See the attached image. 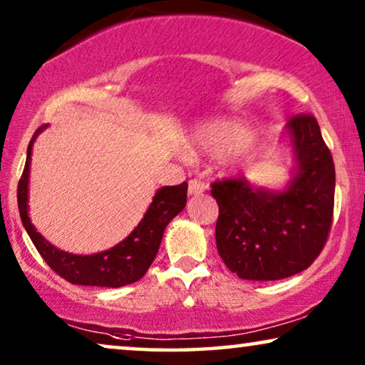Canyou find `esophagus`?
I'll use <instances>...</instances> for the list:
<instances>
[{"instance_id": "esophagus-1", "label": "esophagus", "mask_w": 365, "mask_h": 365, "mask_svg": "<svg viewBox=\"0 0 365 365\" xmlns=\"http://www.w3.org/2000/svg\"><path fill=\"white\" fill-rule=\"evenodd\" d=\"M187 191L191 196H197V194H202L206 191V184H204L201 179H191V181H189Z\"/></svg>"}]
</instances>
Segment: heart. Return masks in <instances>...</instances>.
I'll return each instance as SVG.
<instances>
[{
  "label": "heart",
  "instance_id": "b5f03b06",
  "mask_svg": "<svg viewBox=\"0 0 365 365\" xmlns=\"http://www.w3.org/2000/svg\"><path fill=\"white\" fill-rule=\"evenodd\" d=\"M251 128L234 118H221L201 126L192 138L194 151L212 158L227 156L234 163H247L254 158Z\"/></svg>",
  "mask_w": 365,
  "mask_h": 365
}]
</instances>
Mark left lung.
<instances>
[{"instance_id":"left-lung-1","label":"left lung","mask_w":365,"mask_h":365,"mask_svg":"<svg viewBox=\"0 0 365 365\" xmlns=\"http://www.w3.org/2000/svg\"><path fill=\"white\" fill-rule=\"evenodd\" d=\"M297 173L286 191L254 187L247 179L211 184L217 201L219 256L241 279L277 281L302 272L326 246L332 226L336 169L312 114L286 124Z\"/></svg>"}]
</instances>
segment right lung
Here are the masks:
<instances>
[{
	"instance_id": "1",
	"label": "right lung",
	"mask_w": 365,
	"mask_h": 365,
	"mask_svg": "<svg viewBox=\"0 0 365 365\" xmlns=\"http://www.w3.org/2000/svg\"><path fill=\"white\" fill-rule=\"evenodd\" d=\"M46 126H41L34 133L28 144V156L21 179L18 182V209L23 226L31 237L34 247L41 254L49 267L58 276L71 284L98 287H123L141 279L151 266L159 251L164 229L174 216H178L186 206L187 182L179 186H164L154 194L153 202L144 214L138 227L108 251L93 254V256H78L59 251L48 242L29 221L28 216V179L29 164H31L33 143Z\"/></svg>"
}]
</instances>
